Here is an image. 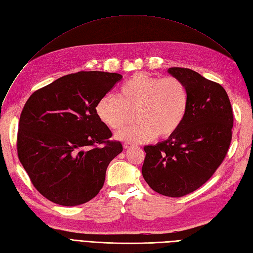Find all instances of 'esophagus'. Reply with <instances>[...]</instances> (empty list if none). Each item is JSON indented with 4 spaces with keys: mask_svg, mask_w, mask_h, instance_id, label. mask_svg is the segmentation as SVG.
<instances>
[{
    "mask_svg": "<svg viewBox=\"0 0 253 253\" xmlns=\"http://www.w3.org/2000/svg\"><path fill=\"white\" fill-rule=\"evenodd\" d=\"M132 145H133V144H132L131 142H125V143H124V148H125V149H128V148H131Z\"/></svg>",
    "mask_w": 253,
    "mask_h": 253,
    "instance_id": "1",
    "label": "esophagus"
}]
</instances>
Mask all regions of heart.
I'll list each match as a JSON object with an SVG mask.
<instances>
[{
	"instance_id": "b5f03b06",
	"label": "heart",
	"mask_w": 253,
	"mask_h": 253,
	"mask_svg": "<svg viewBox=\"0 0 253 253\" xmlns=\"http://www.w3.org/2000/svg\"><path fill=\"white\" fill-rule=\"evenodd\" d=\"M188 109V91L180 80L160 78L145 73L133 75L119 88L118 95L106 94L96 104V115L112 129L119 128L134 112L136 122L116 132V138L147 142L171 136L179 127Z\"/></svg>"
}]
</instances>
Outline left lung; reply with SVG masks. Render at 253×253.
Instances as JSON below:
<instances>
[{"mask_svg": "<svg viewBox=\"0 0 253 253\" xmlns=\"http://www.w3.org/2000/svg\"><path fill=\"white\" fill-rule=\"evenodd\" d=\"M188 91L181 125L167 140L144 147L142 176L155 192L170 197L202 187L223 163L232 138L233 112L220 84L182 67L168 70Z\"/></svg>", "mask_w": 253, "mask_h": 253, "instance_id": "left-lung-1", "label": "left lung"}]
</instances>
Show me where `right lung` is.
I'll return each instance as SVG.
<instances>
[{
  "label": "right lung",
  "instance_id": "add662e5",
  "mask_svg": "<svg viewBox=\"0 0 253 253\" xmlns=\"http://www.w3.org/2000/svg\"><path fill=\"white\" fill-rule=\"evenodd\" d=\"M121 78L116 73L79 72L28 98L19 121L18 156L35 188L50 202L78 206L103 187L122 144L110 140L111 129L95 109Z\"/></svg>",
  "mask_w": 253,
  "mask_h": 253
}]
</instances>
